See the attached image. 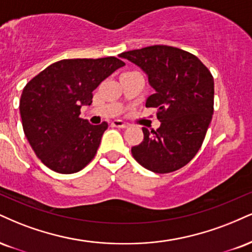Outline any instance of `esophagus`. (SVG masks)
<instances>
[{"instance_id":"obj_1","label":"esophagus","mask_w":252,"mask_h":252,"mask_svg":"<svg viewBox=\"0 0 252 252\" xmlns=\"http://www.w3.org/2000/svg\"><path fill=\"white\" fill-rule=\"evenodd\" d=\"M111 126H115V128H120V129H126L128 128V124L126 122H123L122 120H115L111 122Z\"/></svg>"}]
</instances>
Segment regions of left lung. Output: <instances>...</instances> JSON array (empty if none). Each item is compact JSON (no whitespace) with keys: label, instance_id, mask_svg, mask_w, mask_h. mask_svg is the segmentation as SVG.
Returning <instances> with one entry per match:
<instances>
[{"label":"left lung","instance_id":"obj_1","mask_svg":"<svg viewBox=\"0 0 252 252\" xmlns=\"http://www.w3.org/2000/svg\"><path fill=\"white\" fill-rule=\"evenodd\" d=\"M137 65L155 90L145 107L156 108L160 126L143 128L131 154L143 168L168 174L191 160L214 114V78L195 55L169 45H151L118 55Z\"/></svg>","mask_w":252,"mask_h":252}]
</instances>
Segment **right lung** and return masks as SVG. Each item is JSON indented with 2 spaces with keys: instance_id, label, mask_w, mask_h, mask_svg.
<instances>
[{
  "instance_id": "obj_1",
  "label": "right lung",
  "mask_w": 252,
  "mask_h": 252,
  "mask_svg": "<svg viewBox=\"0 0 252 252\" xmlns=\"http://www.w3.org/2000/svg\"><path fill=\"white\" fill-rule=\"evenodd\" d=\"M124 63L116 57L62 60L24 87L20 101L23 131L41 162L59 174L82 170L95 157L108 123L93 126L80 109Z\"/></svg>"
}]
</instances>
